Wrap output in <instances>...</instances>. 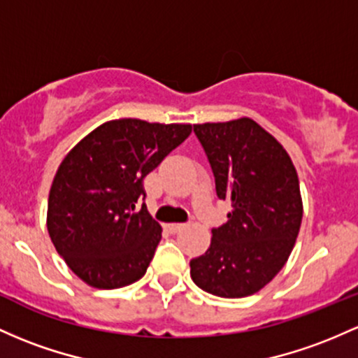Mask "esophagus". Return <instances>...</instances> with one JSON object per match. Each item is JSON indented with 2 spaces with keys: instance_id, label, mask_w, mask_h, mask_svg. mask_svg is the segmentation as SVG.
Here are the masks:
<instances>
[{
  "instance_id": "obj_1",
  "label": "esophagus",
  "mask_w": 358,
  "mask_h": 358,
  "mask_svg": "<svg viewBox=\"0 0 358 358\" xmlns=\"http://www.w3.org/2000/svg\"><path fill=\"white\" fill-rule=\"evenodd\" d=\"M168 229L171 231V233H178V231H182L183 227H185V224H180V222H171V224H168Z\"/></svg>"
}]
</instances>
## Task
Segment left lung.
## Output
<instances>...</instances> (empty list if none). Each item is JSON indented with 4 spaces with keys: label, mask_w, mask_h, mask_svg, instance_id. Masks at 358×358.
Returning a JSON list of instances; mask_svg holds the SVG:
<instances>
[{
    "label": "left lung",
    "mask_w": 358,
    "mask_h": 358,
    "mask_svg": "<svg viewBox=\"0 0 358 358\" xmlns=\"http://www.w3.org/2000/svg\"><path fill=\"white\" fill-rule=\"evenodd\" d=\"M217 197L229 200L227 222L212 229L210 246L190 260L192 280L226 299L265 287L296 245L302 199L296 166L284 146L257 122L243 117L194 125Z\"/></svg>",
    "instance_id": "1"
}]
</instances>
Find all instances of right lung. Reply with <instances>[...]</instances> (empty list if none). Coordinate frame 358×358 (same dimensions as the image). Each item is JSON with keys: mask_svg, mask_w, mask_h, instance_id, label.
I'll list each match as a JSON object with an SVG mask.
<instances>
[{"mask_svg": "<svg viewBox=\"0 0 358 358\" xmlns=\"http://www.w3.org/2000/svg\"><path fill=\"white\" fill-rule=\"evenodd\" d=\"M192 132L190 124L110 120L59 164L47 203L57 253L85 284L120 289L146 273L161 226L143 203V180Z\"/></svg>", "mask_w": 358, "mask_h": 358, "instance_id": "add662e5", "label": "right lung"}]
</instances>
